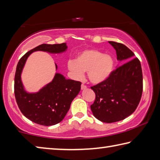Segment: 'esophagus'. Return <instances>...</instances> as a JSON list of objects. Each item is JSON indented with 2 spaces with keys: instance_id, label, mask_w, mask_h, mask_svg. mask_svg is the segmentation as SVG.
Masks as SVG:
<instances>
[{
  "instance_id": "1",
  "label": "esophagus",
  "mask_w": 160,
  "mask_h": 160,
  "mask_svg": "<svg viewBox=\"0 0 160 160\" xmlns=\"http://www.w3.org/2000/svg\"><path fill=\"white\" fill-rule=\"evenodd\" d=\"M86 88H87V86L85 85H83V84L81 85V89H82V90H85Z\"/></svg>"
}]
</instances>
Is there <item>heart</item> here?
I'll return each instance as SVG.
<instances>
[{
	"label": "heart",
	"mask_w": 160,
	"mask_h": 160,
	"mask_svg": "<svg viewBox=\"0 0 160 160\" xmlns=\"http://www.w3.org/2000/svg\"><path fill=\"white\" fill-rule=\"evenodd\" d=\"M68 68L75 80H82L85 71H88L90 82L100 84L110 77L114 68V60L110 55L89 49L81 52L75 60H69Z\"/></svg>",
	"instance_id": "heart-1"
}]
</instances>
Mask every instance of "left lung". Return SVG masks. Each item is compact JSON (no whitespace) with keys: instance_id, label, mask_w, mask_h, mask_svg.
I'll list each match as a JSON object with an SVG mask.
<instances>
[{"instance_id":"1","label":"left lung","mask_w":160,"mask_h":160,"mask_svg":"<svg viewBox=\"0 0 160 160\" xmlns=\"http://www.w3.org/2000/svg\"><path fill=\"white\" fill-rule=\"evenodd\" d=\"M109 43L115 48L117 59L121 64L105 81L91 87L96 97L90 108L98 120L112 123L135 112L142 94L143 78L140 62L133 58L132 51L119 42Z\"/></svg>"}]
</instances>
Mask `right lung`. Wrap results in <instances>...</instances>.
<instances>
[{
	"instance_id": "right-lung-1",
	"label": "right lung",
	"mask_w": 160,
	"mask_h": 160,
	"mask_svg": "<svg viewBox=\"0 0 160 160\" xmlns=\"http://www.w3.org/2000/svg\"><path fill=\"white\" fill-rule=\"evenodd\" d=\"M66 43L42 44L30 50L20 59L15 75L14 91L18 106L28 119L38 125H54L61 122L70 108L72 101L80 92L81 82L68 80L56 72L52 80L39 91L29 92L25 89L21 74L28 58L35 51L60 54L67 50ZM55 69L58 65L55 64Z\"/></svg>"
}]
</instances>
